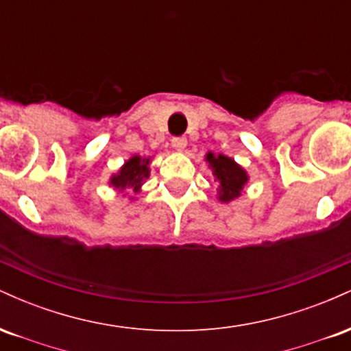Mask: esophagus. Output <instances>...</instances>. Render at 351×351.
Instances as JSON below:
<instances>
[{"label":"esophagus","instance_id":"34e87169","mask_svg":"<svg viewBox=\"0 0 351 351\" xmlns=\"http://www.w3.org/2000/svg\"><path fill=\"white\" fill-rule=\"evenodd\" d=\"M171 147L175 148V150L183 152L184 147H186V138H184V136H173V138H171Z\"/></svg>","mask_w":351,"mask_h":351}]
</instances>
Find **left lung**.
Returning <instances> with one entry per match:
<instances>
[{"label":"left lung","mask_w":351,"mask_h":351,"mask_svg":"<svg viewBox=\"0 0 351 351\" xmlns=\"http://www.w3.org/2000/svg\"><path fill=\"white\" fill-rule=\"evenodd\" d=\"M206 162L213 168V175L219 181V201L229 203L241 196L244 184L247 183V173L237 165L234 160L224 155H215L209 152Z\"/></svg>","instance_id":"left-lung-1"}]
</instances>
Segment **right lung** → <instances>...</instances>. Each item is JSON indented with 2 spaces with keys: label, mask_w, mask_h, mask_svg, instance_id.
<instances>
[{
  "label": "right lung",
  "mask_w": 351,
  "mask_h": 351,
  "mask_svg": "<svg viewBox=\"0 0 351 351\" xmlns=\"http://www.w3.org/2000/svg\"><path fill=\"white\" fill-rule=\"evenodd\" d=\"M150 158L145 160L140 156H132L127 163L123 165L119 175H114L110 180V184L120 191L130 188L132 191H140V186L143 181L150 176V168H148Z\"/></svg>",
  "instance_id": "right-lung-1"
}]
</instances>
